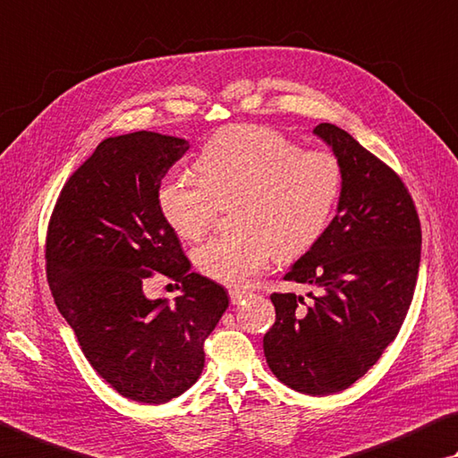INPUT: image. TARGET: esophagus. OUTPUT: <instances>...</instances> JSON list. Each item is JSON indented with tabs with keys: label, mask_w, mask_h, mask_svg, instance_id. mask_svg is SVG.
I'll list each match as a JSON object with an SVG mask.
<instances>
[{
	"label": "esophagus",
	"mask_w": 458,
	"mask_h": 458,
	"mask_svg": "<svg viewBox=\"0 0 458 458\" xmlns=\"http://www.w3.org/2000/svg\"><path fill=\"white\" fill-rule=\"evenodd\" d=\"M248 296V293H244V290H230V301L232 304H240L244 301V298Z\"/></svg>",
	"instance_id": "esophagus-1"
}]
</instances>
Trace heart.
<instances>
[{
  "instance_id": "b5f03b06",
  "label": "heart",
  "mask_w": 458,
  "mask_h": 458,
  "mask_svg": "<svg viewBox=\"0 0 458 458\" xmlns=\"http://www.w3.org/2000/svg\"><path fill=\"white\" fill-rule=\"evenodd\" d=\"M194 176H170L157 190V208L184 240L202 238L232 206L236 230L196 248L204 276L228 286L278 260L310 250L327 230L343 190V165L324 149H306L264 126H230L196 157Z\"/></svg>"
}]
</instances>
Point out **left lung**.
I'll use <instances>...</instances> for the list:
<instances>
[{
    "label": "left lung",
    "mask_w": 458,
    "mask_h": 458,
    "mask_svg": "<svg viewBox=\"0 0 458 458\" xmlns=\"http://www.w3.org/2000/svg\"><path fill=\"white\" fill-rule=\"evenodd\" d=\"M343 165L336 216L284 280L318 288L310 304L274 293L264 356L280 382L324 396L354 385L396 338L420 264V220L398 174L335 123H318Z\"/></svg>",
    "instance_id": "obj_1"
}]
</instances>
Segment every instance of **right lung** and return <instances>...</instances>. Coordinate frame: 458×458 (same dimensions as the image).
Returning <instances> with one entry per match:
<instances>
[{
	"mask_svg": "<svg viewBox=\"0 0 458 458\" xmlns=\"http://www.w3.org/2000/svg\"><path fill=\"white\" fill-rule=\"evenodd\" d=\"M188 148L156 131L104 140L65 182L47 224L57 310L94 370L136 403L164 404L194 385L206 338L228 309L226 290L190 272L157 208L162 178ZM157 273L181 284L174 305L143 294Z\"/></svg>",
	"mask_w": 458,
	"mask_h": 458,
	"instance_id": "add662e5",
	"label": "right lung"
}]
</instances>
